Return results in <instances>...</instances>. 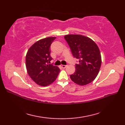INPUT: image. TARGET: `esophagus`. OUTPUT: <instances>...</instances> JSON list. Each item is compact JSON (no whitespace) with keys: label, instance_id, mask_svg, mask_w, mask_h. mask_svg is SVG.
<instances>
[{"label":"esophagus","instance_id":"1","mask_svg":"<svg viewBox=\"0 0 125 125\" xmlns=\"http://www.w3.org/2000/svg\"><path fill=\"white\" fill-rule=\"evenodd\" d=\"M60 67H61V68H63V69H65L66 67H67V65H61Z\"/></svg>","mask_w":125,"mask_h":125}]
</instances>
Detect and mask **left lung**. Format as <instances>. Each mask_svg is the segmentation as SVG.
<instances>
[{"instance_id": "8db88e82", "label": "left lung", "mask_w": 125, "mask_h": 125, "mask_svg": "<svg viewBox=\"0 0 125 125\" xmlns=\"http://www.w3.org/2000/svg\"><path fill=\"white\" fill-rule=\"evenodd\" d=\"M64 39L74 57L78 60L75 72L70 76L74 83L85 85L97 76L101 67L102 57L99 48L92 39L78 34H69Z\"/></svg>"}]
</instances>
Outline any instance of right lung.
Masks as SVG:
<instances>
[{"instance_id":"right-lung-1","label":"right lung","mask_w":125,"mask_h":125,"mask_svg":"<svg viewBox=\"0 0 125 125\" xmlns=\"http://www.w3.org/2000/svg\"><path fill=\"white\" fill-rule=\"evenodd\" d=\"M56 37H48L36 41L31 46L26 56V67L31 79L40 86H46L53 83L60 70L57 66L49 64L50 46Z\"/></svg>"}]
</instances>
